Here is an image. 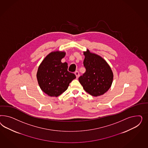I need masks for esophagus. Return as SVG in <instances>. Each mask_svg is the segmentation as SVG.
Wrapping results in <instances>:
<instances>
[{
  "instance_id": "obj_1",
  "label": "esophagus",
  "mask_w": 148,
  "mask_h": 148,
  "mask_svg": "<svg viewBox=\"0 0 148 148\" xmlns=\"http://www.w3.org/2000/svg\"><path fill=\"white\" fill-rule=\"evenodd\" d=\"M75 75H76V79H78V77L80 76L79 72L76 71V72H75Z\"/></svg>"
}]
</instances>
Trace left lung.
Returning a JSON list of instances; mask_svg holds the SVG:
<instances>
[{
  "label": "left lung",
  "instance_id": "8db88e82",
  "mask_svg": "<svg viewBox=\"0 0 148 148\" xmlns=\"http://www.w3.org/2000/svg\"><path fill=\"white\" fill-rule=\"evenodd\" d=\"M86 72L79 81L88 93L97 97L104 94L112 85L113 75L108 63L97 54L84 52Z\"/></svg>",
  "mask_w": 148,
  "mask_h": 148
}]
</instances>
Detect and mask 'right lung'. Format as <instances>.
Masks as SVG:
<instances>
[{
    "label": "right lung",
    "instance_id": "1",
    "mask_svg": "<svg viewBox=\"0 0 148 148\" xmlns=\"http://www.w3.org/2000/svg\"><path fill=\"white\" fill-rule=\"evenodd\" d=\"M66 53L54 51L48 55L40 63L37 73L38 83L45 93L50 97H58L67 90L74 74L68 71L67 62H61Z\"/></svg>",
    "mask_w": 148,
    "mask_h": 148
}]
</instances>
